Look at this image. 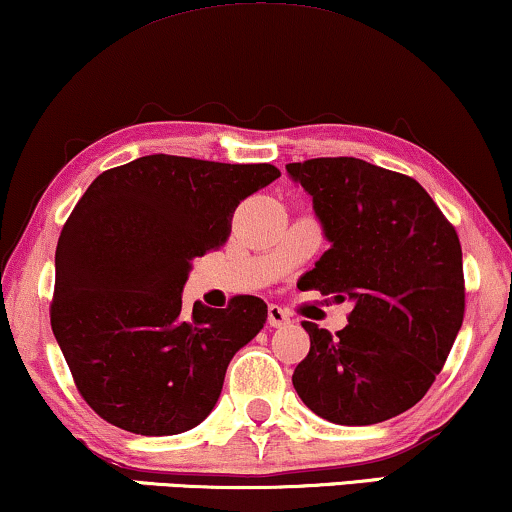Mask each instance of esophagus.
Returning a JSON list of instances; mask_svg holds the SVG:
<instances>
[{"label":"esophagus","mask_w":512,"mask_h":512,"mask_svg":"<svg viewBox=\"0 0 512 512\" xmlns=\"http://www.w3.org/2000/svg\"><path fill=\"white\" fill-rule=\"evenodd\" d=\"M289 323H292V315H289L287 308H282L277 304L268 306V325L270 327H285Z\"/></svg>","instance_id":"obj_1"}]
</instances>
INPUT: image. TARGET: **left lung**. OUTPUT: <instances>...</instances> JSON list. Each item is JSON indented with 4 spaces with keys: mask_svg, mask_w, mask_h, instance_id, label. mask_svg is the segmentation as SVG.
<instances>
[{
    "mask_svg": "<svg viewBox=\"0 0 512 512\" xmlns=\"http://www.w3.org/2000/svg\"><path fill=\"white\" fill-rule=\"evenodd\" d=\"M287 173L332 242L304 287L353 301L337 337L301 323L311 349L292 375L296 394L337 425L396 418L427 394L463 325L456 227L420 182L353 156L287 163Z\"/></svg>",
    "mask_w": 512,
    "mask_h": 512,
    "instance_id": "left-lung-1",
    "label": "left lung"
}]
</instances>
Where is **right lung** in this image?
I'll list each match as a JSON object with an SVG mask.
<instances>
[{"mask_svg": "<svg viewBox=\"0 0 512 512\" xmlns=\"http://www.w3.org/2000/svg\"><path fill=\"white\" fill-rule=\"evenodd\" d=\"M270 163L151 154L104 170L56 246L52 330L80 396L125 432L166 437L216 406L232 356L266 325L258 296L182 311L192 258L227 242Z\"/></svg>", "mask_w": 512, "mask_h": 512, "instance_id": "add662e5", "label": "right lung"}]
</instances>
